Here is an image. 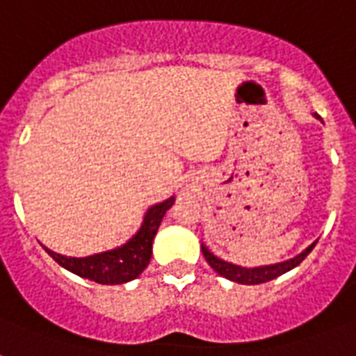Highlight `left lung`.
Here are the masks:
<instances>
[{
    "label": "left lung",
    "instance_id": "left-lung-1",
    "mask_svg": "<svg viewBox=\"0 0 356 356\" xmlns=\"http://www.w3.org/2000/svg\"><path fill=\"white\" fill-rule=\"evenodd\" d=\"M314 116L316 118H320L318 114H314ZM314 245L316 242L305 249L303 253L298 254V257H293V259L286 260V262L262 266V268H240V266H234L231 264V262H225V260L214 257V254L205 248V245H201V251H203L207 262L211 264V268L216 271L218 275L225 277V279H229V281L240 282V284H260V282L271 281V279H275V277L282 275V273H286V271H290L298 264H301V262L305 260V257L314 249Z\"/></svg>",
    "mask_w": 356,
    "mask_h": 356
}]
</instances>
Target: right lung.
I'll return each instance as SVG.
<instances>
[{"mask_svg": "<svg viewBox=\"0 0 356 356\" xmlns=\"http://www.w3.org/2000/svg\"><path fill=\"white\" fill-rule=\"evenodd\" d=\"M172 205L173 197L151 207L138 233L134 234L125 245L113 249V251L92 254L85 259H74V257H63V254L53 253L47 248L44 249L55 262H58L75 275L85 277L88 281L99 282V284H123V282L136 279L147 268L151 260L153 238L159 231L162 218Z\"/></svg>", "mask_w": 356, "mask_h": 356, "instance_id": "add662e5", "label": "right lung"}]
</instances>
